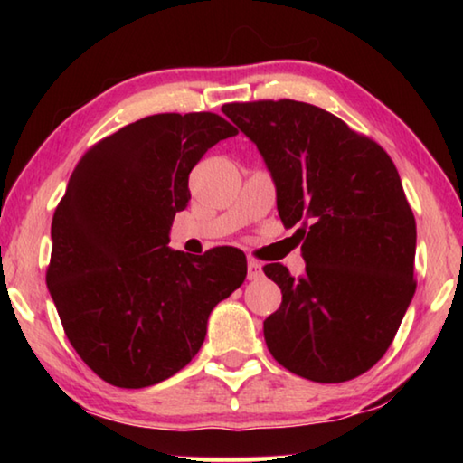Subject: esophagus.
<instances>
[{
    "label": "esophagus",
    "mask_w": 463,
    "mask_h": 463,
    "mask_svg": "<svg viewBox=\"0 0 463 463\" xmlns=\"http://www.w3.org/2000/svg\"><path fill=\"white\" fill-rule=\"evenodd\" d=\"M261 263L260 261H255V260H249L247 261V278L249 279H257V278H261Z\"/></svg>",
    "instance_id": "1"
}]
</instances>
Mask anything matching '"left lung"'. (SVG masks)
Here are the masks:
<instances>
[{"instance_id": "obj_1", "label": "left lung", "mask_w": 463, "mask_h": 463, "mask_svg": "<svg viewBox=\"0 0 463 463\" xmlns=\"http://www.w3.org/2000/svg\"><path fill=\"white\" fill-rule=\"evenodd\" d=\"M260 148L286 229L300 224L307 273L263 271L281 289L265 318L269 354L300 378L354 380L380 362L414 296L417 222L388 153L296 99L224 104Z\"/></svg>"}]
</instances>
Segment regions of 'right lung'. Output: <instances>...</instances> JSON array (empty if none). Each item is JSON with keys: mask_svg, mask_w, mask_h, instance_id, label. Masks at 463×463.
I'll list each match as a JSON object with an SVG mask.
<instances>
[{"mask_svg": "<svg viewBox=\"0 0 463 463\" xmlns=\"http://www.w3.org/2000/svg\"><path fill=\"white\" fill-rule=\"evenodd\" d=\"M237 132L213 112L146 116L93 145L69 179L46 286L77 355L112 386L146 388L185 367L210 312L245 281L239 249L167 247L190 171Z\"/></svg>", "mask_w": 463, "mask_h": 463, "instance_id": "add662e5", "label": "right lung"}]
</instances>
